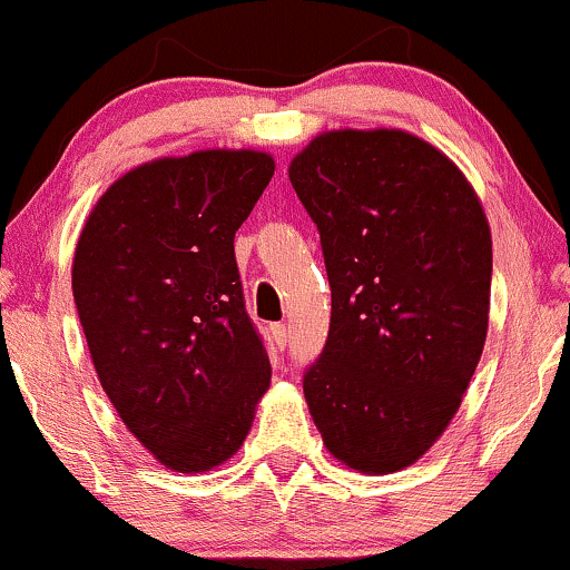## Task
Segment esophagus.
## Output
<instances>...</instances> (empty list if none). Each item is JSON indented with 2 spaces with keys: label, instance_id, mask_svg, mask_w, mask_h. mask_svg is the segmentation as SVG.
Listing matches in <instances>:
<instances>
[{
  "label": "esophagus",
  "instance_id": "obj_1",
  "mask_svg": "<svg viewBox=\"0 0 570 570\" xmlns=\"http://www.w3.org/2000/svg\"><path fill=\"white\" fill-rule=\"evenodd\" d=\"M271 335H273V343H276L278 348L284 351L286 348V326L284 324H273Z\"/></svg>",
  "mask_w": 570,
  "mask_h": 570
}]
</instances>
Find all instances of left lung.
<instances>
[{"label":"left lung","instance_id":"8db88e82","mask_svg":"<svg viewBox=\"0 0 570 570\" xmlns=\"http://www.w3.org/2000/svg\"><path fill=\"white\" fill-rule=\"evenodd\" d=\"M322 235L332 318L313 423L356 472L410 466L461 407L488 335L493 244L466 176L396 128L330 130L289 166Z\"/></svg>","mask_w":570,"mask_h":570}]
</instances>
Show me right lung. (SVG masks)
<instances>
[{
	"label": "right lung",
	"instance_id": "right-lung-1",
	"mask_svg": "<svg viewBox=\"0 0 570 570\" xmlns=\"http://www.w3.org/2000/svg\"><path fill=\"white\" fill-rule=\"evenodd\" d=\"M273 171L254 149L144 163L98 198L77 240L71 292L98 381L174 472L235 455L271 385L233 240Z\"/></svg>",
	"mask_w": 570,
	"mask_h": 570
}]
</instances>
